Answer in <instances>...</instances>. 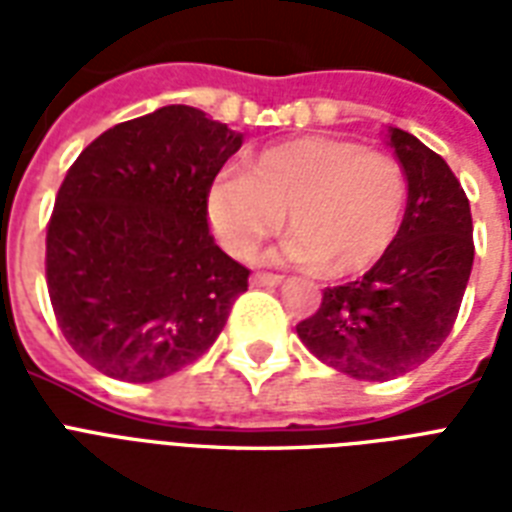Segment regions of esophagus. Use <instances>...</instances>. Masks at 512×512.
Returning <instances> with one entry per match:
<instances>
[{"label": "esophagus", "instance_id": "34e87169", "mask_svg": "<svg viewBox=\"0 0 512 512\" xmlns=\"http://www.w3.org/2000/svg\"><path fill=\"white\" fill-rule=\"evenodd\" d=\"M281 276H276V273H255L252 276V287H279L281 284Z\"/></svg>", "mask_w": 512, "mask_h": 512}]
</instances>
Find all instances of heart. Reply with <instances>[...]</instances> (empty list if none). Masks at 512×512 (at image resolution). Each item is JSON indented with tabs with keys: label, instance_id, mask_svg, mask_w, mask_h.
I'll return each mask as SVG.
<instances>
[{
	"label": "heart",
	"instance_id": "1",
	"mask_svg": "<svg viewBox=\"0 0 512 512\" xmlns=\"http://www.w3.org/2000/svg\"><path fill=\"white\" fill-rule=\"evenodd\" d=\"M406 175L388 154L308 135L249 156L244 172H220L207 212L231 255L252 257L281 225L292 231L284 257L353 276L380 260L406 212Z\"/></svg>",
	"mask_w": 512,
	"mask_h": 512
}]
</instances>
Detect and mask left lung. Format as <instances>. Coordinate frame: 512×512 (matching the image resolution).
Masks as SVG:
<instances>
[{"instance_id": "left-lung-1", "label": "left lung", "mask_w": 512, "mask_h": 512, "mask_svg": "<svg viewBox=\"0 0 512 512\" xmlns=\"http://www.w3.org/2000/svg\"><path fill=\"white\" fill-rule=\"evenodd\" d=\"M406 175V212L388 252L364 279L324 289L297 324L321 364L356 380H393L449 337L473 271V217L449 164L409 132L388 127Z\"/></svg>"}]
</instances>
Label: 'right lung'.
<instances>
[{
  "label": "right lung",
  "mask_w": 512,
  "mask_h": 512,
  "mask_svg": "<svg viewBox=\"0 0 512 512\" xmlns=\"http://www.w3.org/2000/svg\"><path fill=\"white\" fill-rule=\"evenodd\" d=\"M241 132L191 106L106 130L60 185L47 289L68 345L106 377L154 382L212 348L249 271L207 223L215 175Z\"/></svg>",
  "instance_id": "obj_1"
}]
</instances>
